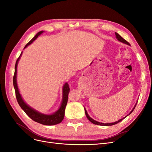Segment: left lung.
I'll return each mask as SVG.
<instances>
[{
  "mask_svg": "<svg viewBox=\"0 0 152 152\" xmlns=\"http://www.w3.org/2000/svg\"><path fill=\"white\" fill-rule=\"evenodd\" d=\"M115 36H116V38L117 39V40L120 41V42H122V43H124V44H127V45H130V44L129 43L127 40H126L125 39H124L120 35H119V34H117V33H116V32H115ZM136 105L134 106V108H133V109L132 110V111H131L129 113V115H130V114L132 112V111H133V110H134V108L136 107ZM85 113H86V115L87 118H88V120H89V121H91V122L92 123H93V124H96V125L106 126L115 125V124H117V123H118V122H120L121 121H122L124 118H126V117L128 115H127L126 117H125L123 118H122V119H120V120L118 121H117V122H113V123H107V124H104V123H102V122H98V121H94V119H93L92 118H91V117H89V115H88V113H87V111H86V109H85Z\"/></svg>",
  "mask_w": 152,
  "mask_h": 152,
  "instance_id": "obj_1",
  "label": "left lung"
}]
</instances>
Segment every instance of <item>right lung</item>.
Segmentation results:
<instances>
[{
    "mask_svg": "<svg viewBox=\"0 0 152 152\" xmlns=\"http://www.w3.org/2000/svg\"><path fill=\"white\" fill-rule=\"evenodd\" d=\"M43 32L44 31H40L38 32V33L35 35L34 37L25 45L24 49L33 42L41 34L43 33ZM21 54H22V52L20 55L19 58H18L16 60V62L15 64V74H14V77H13V85L15 89L16 97L18 104H19V105L20 106V107L23 110V111L26 113L27 115H28L30 118H31L32 120L34 121L35 122H37L41 124H43V125H46V126H53L60 123L63 121L64 116H65V108L68 102V96L69 92H70V87H69L68 83L66 82L65 85L63 86L62 103L60 107H59V108L56 112L51 115H45L36 111L35 110L31 108L28 104H26L25 103L23 99L21 94H20L19 89H18V87L17 82H16L17 66H18V61H19V59L21 56Z\"/></svg>",
    "mask_w": 152,
    "mask_h": 152,
    "instance_id": "1",
    "label": "right lung"
}]
</instances>
